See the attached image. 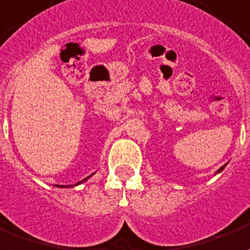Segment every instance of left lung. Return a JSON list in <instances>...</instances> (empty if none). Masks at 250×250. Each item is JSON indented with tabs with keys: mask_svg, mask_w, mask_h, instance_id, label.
<instances>
[{
	"mask_svg": "<svg viewBox=\"0 0 250 250\" xmlns=\"http://www.w3.org/2000/svg\"><path fill=\"white\" fill-rule=\"evenodd\" d=\"M225 166H227V163H225L224 166H221V167L219 168V170H217L216 172H215V175H216V174H219V172H221V171H223V170H224V167H225Z\"/></svg>",
	"mask_w": 250,
	"mask_h": 250,
	"instance_id": "8db88e82",
	"label": "left lung"
}]
</instances>
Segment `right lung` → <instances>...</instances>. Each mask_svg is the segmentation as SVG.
<instances>
[{
	"mask_svg": "<svg viewBox=\"0 0 250 250\" xmlns=\"http://www.w3.org/2000/svg\"><path fill=\"white\" fill-rule=\"evenodd\" d=\"M92 175H93V174H92ZM92 175L87 176V178H85V179H83V181L78 182V183H76V185H69V186H56V187H63V188H64V187H75V186H78V185H80V183H83V182H85V181H87V179H89V178H91V176H92Z\"/></svg>",
	"mask_w": 250,
	"mask_h": 250,
	"instance_id": "add662e5",
	"label": "right lung"
}]
</instances>
